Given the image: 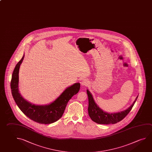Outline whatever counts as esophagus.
Here are the masks:
<instances>
[{"mask_svg": "<svg viewBox=\"0 0 152 152\" xmlns=\"http://www.w3.org/2000/svg\"><path fill=\"white\" fill-rule=\"evenodd\" d=\"M88 84H89L88 81V80H85V79L83 80H82L81 81V82H80V84H81V85H82V86H88Z\"/></svg>", "mask_w": 152, "mask_h": 152, "instance_id": "esophagus-1", "label": "esophagus"}]
</instances>
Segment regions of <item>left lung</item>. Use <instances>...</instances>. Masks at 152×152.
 Returning a JSON list of instances; mask_svg holds the SVG:
<instances>
[{
    "mask_svg": "<svg viewBox=\"0 0 152 152\" xmlns=\"http://www.w3.org/2000/svg\"><path fill=\"white\" fill-rule=\"evenodd\" d=\"M86 92L88 99V115L93 122L100 124H115L122 120L128 114V113L130 112L138 97V96H137L130 106L128 107L127 109L124 110L117 113H109L108 112L103 111V110L101 109L98 105L96 104L93 99L92 94L90 92V91L87 89Z\"/></svg>",
    "mask_w": 152,
    "mask_h": 152,
    "instance_id": "8db88e82",
    "label": "left lung"
}]
</instances>
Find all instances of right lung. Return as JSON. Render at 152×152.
<instances>
[{"label":"right lung","mask_w":152,"mask_h":152,"mask_svg":"<svg viewBox=\"0 0 152 152\" xmlns=\"http://www.w3.org/2000/svg\"><path fill=\"white\" fill-rule=\"evenodd\" d=\"M24 58V53L21 60L14 68L11 82V91L17 106L30 119L40 124H51L62 117L67 103L72 96L80 90V83H76L66 88L57 98L48 104L38 105L27 101L19 92V70Z\"/></svg>","instance_id":"obj_1"}]
</instances>
